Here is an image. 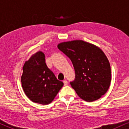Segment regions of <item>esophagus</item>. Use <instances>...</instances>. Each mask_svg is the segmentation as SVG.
<instances>
[{
    "label": "esophagus",
    "mask_w": 129,
    "mask_h": 129,
    "mask_svg": "<svg viewBox=\"0 0 129 129\" xmlns=\"http://www.w3.org/2000/svg\"><path fill=\"white\" fill-rule=\"evenodd\" d=\"M63 84H64V85H67L68 84V82L67 80H64V81H63Z\"/></svg>",
    "instance_id": "obj_1"
}]
</instances>
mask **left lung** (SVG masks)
Segmentation results:
<instances>
[{
    "instance_id": "left-lung-1",
    "label": "left lung",
    "mask_w": 129,
    "mask_h": 129,
    "mask_svg": "<svg viewBox=\"0 0 129 129\" xmlns=\"http://www.w3.org/2000/svg\"><path fill=\"white\" fill-rule=\"evenodd\" d=\"M57 48L72 60L75 79L70 84L82 100L94 101L107 92L112 75L110 63L103 50L82 40L61 42Z\"/></svg>"
}]
</instances>
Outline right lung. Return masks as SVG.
Listing matches in <instances>:
<instances>
[{
	"instance_id": "add662e5",
	"label": "right lung",
	"mask_w": 129,
	"mask_h": 129,
	"mask_svg": "<svg viewBox=\"0 0 129 129\" xmlns=\"http://www.w3.org/2000/svg\"><path fill=\"white\" fill-rule=\"evenodd\" d=\"M45 54L39 51L25 62L21 83L26 96L35 103L50 104L63 85L48 69Z\"/></svg>"
}]
</instances>
